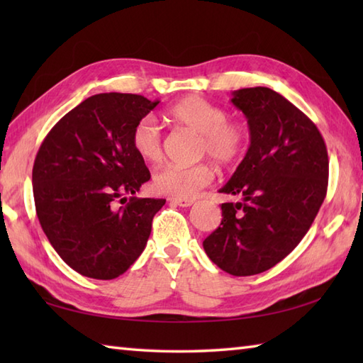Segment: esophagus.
<instances>
[{
    "instance_id": "1",
    "label": "esophagus",
    "mask_w": 363,
    "mask_h": 363,
    "mask_svg": "<svg viewBox=\"0 0 363 363\" xmlns=\"http://www.w3.org/2000/svg\"><path fill=\"white\" fill-rule=\"evenodd\" d=\"M168 201L173 203V204L181 206V207H189V206H191V204L195 203V199L194 198H176V196H172V198H168Z\"/></svg>"
}]
</instances>
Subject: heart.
Returning a JSON list of instances; mask_svg holds the SVG:
<instances>
[{"mask_svg":"<svg viewBox=\"0 0 363 363\" xmlns=\"http://www.w3.org/2000/svg\"><path fill=\"white\" fill-rule=\"evenodd\" d=\"M167 120L187 126L199 134V152L207 154L218 165L229 167L243 156L248 130L240 121L228 118L226 109L201 96H189L177 101L165 112ZM133 150L142 160L157 164L162 159V137L157 123L145 117L130 134ZM213 168L207 164L179 165L167 164L152 176V187L162 195L190 198L209 186Z\"/></svg>","mask_w":363,"mask_h":363,"instance_id":"b5f03b06","label":"heart"}]
</instances>
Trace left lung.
Returning a JSON list of instances; mask_svg holds the SVG:
<instances>
[{
  "label": "left lung",
  "instance_id": "1",
  "mask_svg": "<svg viewBox=\"0 0 363 363\" xmlns=\"http://www.w3.org/2000/svg\"><path fill=\"white\" fill-rule=\"evenodd\" d=\"M233 104L248 120L251 143L221 194V225L203 242L215 265L234 276L274 267L296 248L328 191L329 160L315 123L268 87L240 89Z\"/></svg>",
  "mask_w": 363,
  "mask_h": 363
}]
</instances>
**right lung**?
I'll list each match as a JSON object with an SVG mask.
<instances>
[{"label": "right lung", "mask_w": 363, "mask_h": 363, "mask_svg": "<svg viewBox=\"0 0 363 363\" xmlns=\"http://www.w3.org/2000/svg\"><path fill=\"white\" fill-rule=\"evenodd\" d=\"M159 101L99 94L60 118L34 160L38 221L68 267L115 279L134 264L165 199L137 198L150 169L130 145L133 129Z\"/></svg>", "instance_id": "obj_1"}]
</instances>
